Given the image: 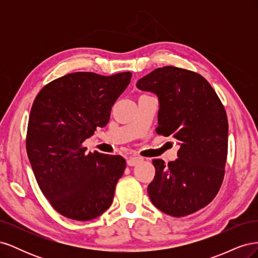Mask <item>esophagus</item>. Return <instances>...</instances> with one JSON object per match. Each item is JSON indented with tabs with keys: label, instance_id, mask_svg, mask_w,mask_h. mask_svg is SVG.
I'll use <instances>...</instances> for the list:
<instances>
[{
	"label": "esophagus",
	"instance_id": "obj_1",
	"mask_svg": "<svg viewBox=\"0 0 258 258\" xmlns=\"http://www.w3.org/2000/svg\"><path fill=\"white\" fill-rule=\"evenodd\" d=\"M141 161H143L142 157H139V156H131V157L128 159L127 163H128V166L134 167V166H137L138 163H140Z\"/></svg>",
	"mask_w": 258,
	"mask_h": 258
}]
</instances>
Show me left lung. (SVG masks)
<instances>
[{"instance_id": "obj_1", "label": "left lung", "mask_w": 258, "mask_h": 258, "mask_svg": "<svg viewBox=\"0 0 258 258\" xmlns=\"http://www.w3.org/2000/svg\"><path fill=\"white\" fill-rule=\"evenodd\" d=\"M158 96L156 132L179 141L177 159L168 166L154 159V179L147 187L153 205L174 217L197 212L220 190L228 152V120L222 101L200 74L163 67L137 83Z\"/></svg>"}]
</instances>
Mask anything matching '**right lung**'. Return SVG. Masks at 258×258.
<instances>
[{
	"instance_id": "add662e5",
	"label": "right lung",
	"mask_w": 258,
	"mask_h": 258,
	"mask_svg": "<svg viewBox=\"0 0 258 258\" xmlns=\"http://www.w3.org/2000/svg\"><path fill=\"white\" fill-rule=\"evenodd\" d=\"M131 75L70 73L37 93L28 122L27 154L43 195L59 214L90 221L111 207L126 160L119 155L86 154L83 142L106 126Z\"/></svg>"
}]
</instances>
